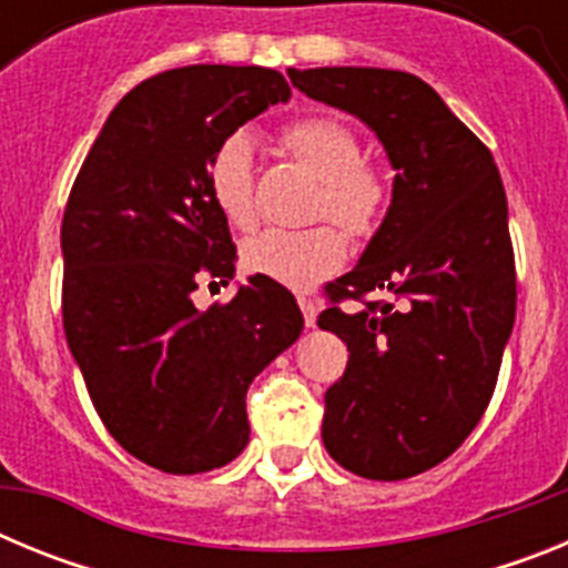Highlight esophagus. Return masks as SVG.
<instances>
[{
    "label": "esophagus",
    "instance_id": "obj_1",
    "mask_svg": "<svg viewBox=\"0 0 568 568\" xmlns=\"http://www.w3.org/2000/svg\"><path fill=\"white\" fill-rule=\"evenodd\" d=\"M298 307L304 313V324L307 327H315V321H318V304H315L310 295H298Z\"/></svg>",
    "mask_w": 568,
    "mask_h": 568
}]
</instances>
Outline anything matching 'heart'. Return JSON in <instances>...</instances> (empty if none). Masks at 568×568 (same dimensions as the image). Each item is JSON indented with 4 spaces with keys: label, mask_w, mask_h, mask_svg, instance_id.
<instances>
[{
    "label": "heart",
    "mask_w": 568,
    "mask_h": 568,
    "mask_svg": "<svg viewBox=\"0 0 568 568\" xmlns=\"http://www.w3.org/2000/svg\"><path fill=\"white\" fill-rule=\"evenodd\" d=\"M281 142L318 175L310 207L313 219L335 221L355 241L378 233L393 202V179L384 164L361 155V139L349 124L333 115H304L284 128ZM207 190L230 227L247 233L258 224L253 142L247 133H230L215 144L207 162ZM334 225L318 222L301 230H264L244 241L241 264L247 273L284 287H315L346 261L344 234Z\"/></svg>",
    "instance_id": "1"
}]
</instances>
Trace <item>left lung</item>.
Instances as JSON below:
<instances>
[{
    "mask_svg": "<svg viewBox=\"0 0 568 568\" xmlns=\"http://www.w3.org/2000/svg\"><path fill=\"white\" fill-rule=\"evenodd\" d=\"M287 73L310 99L369 124L398 170L384 224L318 315L349 349L324 395L321 438L361 478H413L469 438L498 384L518 301L504 182L489 148L413 73ZM378 292L390 298H368Z\"/></svg>",
    "mask_w": 568,
    "mask_h": 568,
    "instance_id": "obj_1",
    "label": "left lung"
}]
</instances>
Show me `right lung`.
<instances>
[{"instance_id": "obj_1", "label": "right lung", "mask_w": 568, "mask_h": 568, "mask_svg": "<svg viewBox=\"0 0 568 568\" xmlns=\"http://www.w3.org/2000/svg\"><path fill=\"white\" fill-rule=\"evenodd\" d=\"M278 70L190 64L115 104L62 219V321L108 433L170 475L224 466L247 446V386L301 335L287 290L253 275L233 301L230 227L207 190L215 144L287 102Z\"/></svg>"}]
</instances>
